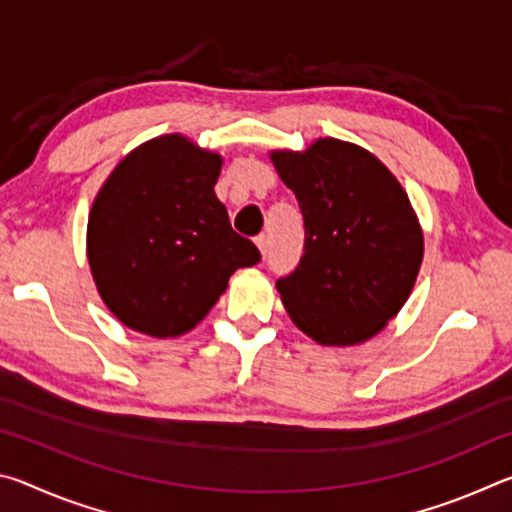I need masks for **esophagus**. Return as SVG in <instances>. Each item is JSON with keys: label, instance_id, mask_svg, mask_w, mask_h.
<instances>
[{"label": "esophagus", "instance_id": "1", "mask_svg": "<svg viewBox=\"0 0 512 512\" xmlns=\"http://www.w3.org/2000/svg\"><path fill=\"white\" fill-rule=\"evenodd\" d=\"M255 244H257V248H259V253L266 255V250H268V237H266V235H259V237L255 239Z\"/></svg>", "mask_w": 512, "mask_h": 512}]
</instances>
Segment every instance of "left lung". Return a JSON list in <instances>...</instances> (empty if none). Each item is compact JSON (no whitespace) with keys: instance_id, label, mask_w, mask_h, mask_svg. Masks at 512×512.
I'll return each mask as SVG.
<instances>
[{"instance_id":"1","label":"left lung","mask_w":512,"mask_h":512,"mask_svg":"<svg viewBox=\"0 0 512 512\" xmlns=\"http://www.w3.org/2000/svg\"><path fill=\"white\" fill-rule=\"evenodd\" d=\"M271 162L305 216V255L275 282L300 332L320 345L377 336L409 300L424 237L413 205L384 162L336 137Z\"/></svg>"}]
</instances>
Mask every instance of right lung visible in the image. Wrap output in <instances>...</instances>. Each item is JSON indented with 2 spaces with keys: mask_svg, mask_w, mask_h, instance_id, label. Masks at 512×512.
<instances>
[{
  "mask_svg": "<svg viewBox=\"0 0 512 512\" xmlns=\"http://www.w3.org/2000/svg\"><path fill=\"white\" fill-rule=\"evenodd\" d=\"M223 158L180 133L133 149L101 185L88 216V262L121 325L176 339L207 316L259 250L232 230L216 198Z\"/></svg>",
  "mask_w": 512,
  "mask_h": 512,
  "instance_id": "obj_1",
  "label": "right lung"
}]
</instances>
